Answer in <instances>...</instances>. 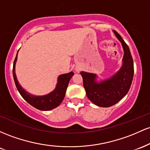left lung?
I'll use <instances>...</instances> for the list:
<instances>
[{
	"mask_svg": "<svg viewBox=\"0 0 150 150\" xmlns=\"http://www.w3.org/2000/svg\"><path fill=\"white\" fill-rule=\"evenodd\" d=\"M116 38L122 44L124 50L122 65L120 70L110 78L97 82L95 74L81 72L83 87L87 97L95 105L100 107H110L120 101L128 92L134 75L133 59L129 49L123 39L113 30Z\"/></svg>",
	"mask_w": 150,
	"mask_h": 150,
	"instance_id": "1",
	"label": "left lung"
}]
</instances>
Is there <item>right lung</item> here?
I'll use <instances>...</instances> for the list:
<instances>
[{
  "label": "right lung",
  "mask_w": 150,
  "mask_h": 150,
  "mask_svg": "<svg viewBox=\"0 0 150 150\" xmlns=\"http://www.w3.org/2000/svg\"><path fill=\"white\" fill-rule=\"evenodd\" d=\"M17 58H18V53H17L16 57L15 59L14 63H13V74L16 88L19 91L20 94L22 96V97L32 106L35 107V108L40 110H50L59 106L65 96L69 82L74 75L73 72L71 71L68 74H64L59 76L56 88L50 93L45 96H33L22 88V86L17 80L16 71H15Z\"/></svg>",
  "instance_id": "add662e5"
}]
</instances>
